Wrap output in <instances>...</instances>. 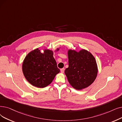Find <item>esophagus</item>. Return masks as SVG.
<instances>
[{
  "instance_id": "esophagus-1",
  "label": "esophagus",
  "mask_w": 122,
  "mask_h": 122,
  "mask_svg": "<svg viewBox=\"0 0 122 122\" xmlns=\"http://www.w3.org/2000/svg\"><path fill=\"white\" fill-rule=\"evenodd\" d=\"M64 70H65V69L63 68H62V69H61V73H64Z\"/></svg>"
}]
</instances>
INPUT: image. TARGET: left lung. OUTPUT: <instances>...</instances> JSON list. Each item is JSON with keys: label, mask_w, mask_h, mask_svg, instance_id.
Returning <instances> with one entry per match:
<instances>
[{"label": "left lung", "mask_w": 122, "mask_h": 122, "mask_svg": "<svg viewBox=\"0 0 122 122\" xmlns=\"http://www.w3.org/2000/svg\"><path fill=\"white\" fill-rule=\"evenodd\" d=\"M69 67L65 75L71 85L77 90L88 87L96 79L98 68L96 60L89 52L81 50L68 52Z\"/></svg>", "instance_id": "obj_1"}]
</instances>
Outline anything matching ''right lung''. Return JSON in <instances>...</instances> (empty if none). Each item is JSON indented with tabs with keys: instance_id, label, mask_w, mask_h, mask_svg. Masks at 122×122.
Wrapping results in <instances>:
<instances>
[{
	"instance_id": "obj_1",
	"label": "right lung",
	"mask_w": 122,
	"mask_h": 122,
	"mask_svg": "<svg viewBox=\"0 0 122 122\" xmlns=\"http://www.w3.org/2000/svg\"><path fill=\"white\" fill-rule=\"evenodd\" d=\"M53 52L45 50L42 53L37 48L26 56L22 64L25 78L31 85L38 88H44L49 85L60 70L53 56Z\"/></svg>"
}]
</instances>
